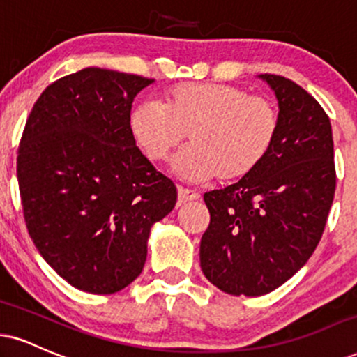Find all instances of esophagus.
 Listing matches in <instances>:
<instances>
[{"label": "esophagus", "instance_id": "obj_1", "mask_svg": "<svg viewBox=\"0 0 357 357\" xmlns=\"http://www.w3.org/2000/svg\"><path fill=\"white\" fill-rule=\"evenodd\" d=\"M199 197V192H196L195 190H188V188L178 186V199L179 204L186 203V201H195Z\"/></svg>", "mask_w": 357, "mask_h": 357}]
</instances>
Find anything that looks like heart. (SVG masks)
Here are the masks:
<instances>
[{
  "instance_id": "b5f03b06",
  "label": "heart",
  "mask_w": 357,
  "mask_h": 357,
  "mask_svg": "<svg viewBox=\"0 0 357 357\" xmlns=\"http://www.w3.org/2000/svg\"><path fill=\"white\" fill-rule=\"evenodd\" d=\"M131 132L146 156L162 162L188 135L190 148L176 171L188 181H234L251 174L271 151L279 131L276 106L268 98L221 83H181L165 93L161 106L132 109Z\"/></svg>"
}]
</instances>
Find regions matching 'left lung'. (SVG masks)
Masks as SVG:
<instances>
[{
    "instance_id": "8db88e82",
    "label": "left lung",
    "mask_w": 357,
    "mask_h": 357,
    "mask_svg": "<svg viewBox=\"0 0 357 357\" xmlns=\"http://www.w3.org/2000/svg\"><path fill=\"white\" fill-rule=\"evenodd\" d=\"M278 98L279 131L264 161L225 190L204 192L211 221L201 269L218 289L263 296L293 278L323 236L336 190L326 111L306 89L261 75Z\"/></svg>"
}]
</instances>
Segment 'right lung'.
<instances>
[{
  "instance_id": "add662e5",
  "label": "right lung",
  "mask_w": 357,
  "mask_h": 357,
  "mask_svg": "<svg viewBox=\"0 0 357 357\" xmlns=\"http://www.w3.org/2000/svg\"><path fill=\"white\" fill-rule=\"evenodd\" d=\"M154 79L84 68L51 83L18 148L20 196L34 246L71 286L113 294L143 271L151 226L173 211L174 183L131 132L136 94Z\"/></svg>"
}]
</instances>
